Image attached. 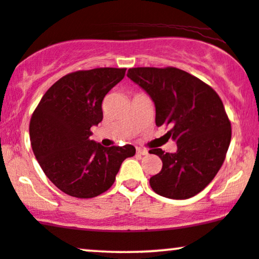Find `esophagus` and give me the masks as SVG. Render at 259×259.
<instances>
[{"mask_svg":"<svg viewBox=\"0 0 259 259\" xmlns=\"http://www.w3.org/2000/svg\"><path fill=\"white\" fill-rule=\"evenodd\" d=\"M136 152H138L139 154H141V156H145V154L148 153V151L145 150V148H140V147H138V148H136Z\"/></svg>","mask_w":259,"mask_h":259,"instance_id":"34e87169","label":"esophagus"}]
</instances>
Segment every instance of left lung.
Instances as JSON below:
<instances>
[{
    "mask_svg": "<svg viewBox=\"0 0 259 259\" xmlns=\"http://www.w3.org/2000/svg\"><path fill=\"white\" fill-rule=\"evenodd\" d=\"M156 106V125L177 142L168 153L153 148L162 170L150 179L156 194L173 200L197 195L221 169L231 140V124L218 94L196 76L174 67H139L127 70Z\"/></svg>",
    "mask_w": 259,
    "mask_h": 259,
    "instance_id": "obj_1",
    "label": "left lung"
}]
</instances>
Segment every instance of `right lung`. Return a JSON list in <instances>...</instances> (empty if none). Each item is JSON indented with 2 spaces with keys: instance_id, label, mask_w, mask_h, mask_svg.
<instances>
[{
  "instance_id": "1",
  "label": "right lung",
  "mask_w": 259,
  "mask_h": 259,
  "mask_svg": "<svg viewBox=\"0 0 259 259\" xmlns=\"http://www.w3.org/2000/svg\"><path fill=\"white\" fill-rule=\"evenodd\" d=\"M125 68H95L56 81L31 115L32 151L46 177L64 194L92 198L113 185L135 147H103L90 140L103 118L102 101L125 75Z\"/></svg>"
}]
</instances>
